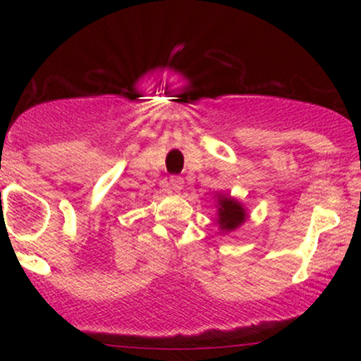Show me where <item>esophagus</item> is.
Segmentation results:
<instances>
[{"label":"esophagus","mask_w":361,"mask_h":361,"mask_svg":"<svg viewBox=\"0 0 361 361\" xmlns=\"http://www.w3.org/2000/svg\"><path fill=\"white\" fill-rule=\"evenodd\" d=\"M181 188H183V178L178 175H173L168 183L164 185V190H168V192H180Z\"/></svg>","instance_id":"34e87169"}]
</instances>
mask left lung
<instances>
[{"instance_id": "left-lung-1", "label": "left lung", "mask_w": 361, "mask_h": 361, "mask_svg": "<svg viewBox=\"0 0 361 361\" xmlns=\"http://www.w3.org/2000/svg\"><path fill=\"white\" fill-rule=\"evenodd\" d=\"M219 205H221V209H219V226H221V229L233 231L239 224L244 222V217H246L244 209L233 198L222 197L219 200Z\"/></svg>"}]
</instances>
